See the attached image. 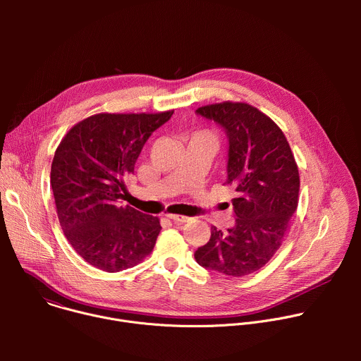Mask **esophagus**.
<instances>
[{
  "instance_id": "1",
  "label": "esophagus",
  "mask_w": 361,
  "mask_h": 361,
  "mask_svg": "<svg viewBox=\"0 0 361 361\" xmlns=\"http://www.w3.org/2000/svg\"><path fill=\"white\" fill-rule=\"evenodd\" d=\"M167 217L170 219V220H173L174 223H187V221H190L191 219L190 217H185V216H180V214H167Z\"/></svg>"
}]
</instances>
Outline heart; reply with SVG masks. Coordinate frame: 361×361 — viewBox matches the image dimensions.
I'll return each instance as SVG.
<instances>
[{
    "mask_svg": "<svg viewBox=\"0 0 361 361\" xmlns=\"http://www.w3.org/2000/svg\"><path fill=\"white\" fill-rule=\"evenodd\" d=\"M202 135H207V137H210V138H213L210 134H205V133H202Z\"/></svg>",
    "mask_w": 361,
    "mask_h": 361,
    "instance_id": "obj_1",
    "label": "heart"
}]
</instances>
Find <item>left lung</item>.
<instances>
[{"label":"left lung","instance_id":"obj_1","mask_svg":"<svg viewBox=\"0 0 361 361\" xmlns=\"http://www.w3.org/2000/svg\"><path fill=\"white\" fill-rule=\"evenodd\" d=\"M195 113L224 128L228 138L227 181L235 224L212 227L207 244L194 252L200 266L231 277L260 270L280 248L297 210L300 176L280 127L245 102L224 101Z\"/></svg>","mask_w":361,"mask_h":361}]
</instances>
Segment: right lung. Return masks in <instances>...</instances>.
<instances>
[{
  "mask_svg": "<svg viewBox=\"0 0 361 361\" xmlns=\"http://www.w3.org/2000/svg\"><path fill=\"white\" fill-rule=\"evenodd\" d=\"M173 113L95 114L75 124L57 147L51 187L59 220L88 264L117 273L142 262L156 245L160 220L118 200L145 141Z\"/></svg>",
  "mask_w": 361,
  "mask_h": 361,
  "instance_id": "1",
  "label": "right lung"
}]
</instances>
